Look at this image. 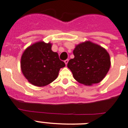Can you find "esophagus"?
<instances>
[{"mask_svg":"<svg viewBox=\"0 0 128 128\" xmlns=\"http://www.w3.org/2000/svg\"><path fill=\"white\" fill-rule=\"evenodd\" d=\"M65 65H67V63H68V60H65Z\"/></svg>","mask_w":128,"mask_h":128,"instance_id":"esophagus-1","label":"esophagus"}]
</instances>
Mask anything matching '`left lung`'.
Returning <instances> with one entry per match:
<instances>
[{"label": "left lung", "instance_id": "8db88e82", "mask_svg": "<svg viewBox=\"0 0 128 128\" xmlns=\"http://www.w3.org/2000/svg\"><path fill=\"white\" fill-rule=\"evenodd\" d=\"M74 58L67 64L74 78L86 86L101 82L110 67L109 54L104 48L90 41L78 44L73 50Z\"/></svg>", "mask_w": 128, "mask_h": 128}]
</instances>
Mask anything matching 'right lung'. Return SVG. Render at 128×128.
I'll return each instance as SVG.
<instances>
[{
	"label": "right lung",
	"instance_id": "right-lung-1",
	"mask_svg": "<svg viewBox=\"0 0 128 128\" xmlns=\"http://www.w3.org/2000/svg\"><path fill=\"white\" fill-rule=\"evenodd\" d=\"M52 44L39 41L27 47L21 58V69L28 82L43 87L58 76L60 68L65 66L57 52L52 50Z\"/></svg>",
	"mask_w": 128,
	"mask_h": 128
}]
</instances>
